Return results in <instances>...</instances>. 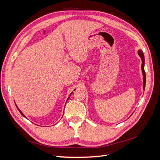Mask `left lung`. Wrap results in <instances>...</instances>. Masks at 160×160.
<instances>
[{
	"mask_svg": "<svg viewBox=\"0 0 160 160\" xmlns=\"http://www.w3.org/2000/svg\"><path fill=\"white\" fill-rule=\"evenodd\" d=\"M138 54L141 57L142 61V73L143 76V89H145V87H146V72H145L144 70V62H145V59H144V55L143 53V51L142 50H139L138 51Z\"/></svg>",
	"mask_w": 160,
	"mask_h": 160,
	"instance_id": "8db88e82",
	"label": "left lung"
}]
</instances>
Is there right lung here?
Returning <instances> with one entry per match:
<instances>
[{
	"mask_svg": "<svg viewBox=\"0 0 160 160\" xmlns=\"http://www.w3.org/2000/svg\"><path fill=\"white\" fill-rule=\"evenodd\" d=\"M71 94H72V93H71ZM69 98H70V96H69V98H68V99H69ZM68 99H67V101H68ZM16 106H17V105H16ZM18 109V111H19V112H20V113H21L22 114V116H24V117H25V115H24V114H23V113H22L21 112V111L20 110H19V109Z\"/></svg>",
	"mask_w": 160,
	"mask_h": 160,
	"instance_id": "right-lung-1",
	"label": "right lung"
}]
</instances>
